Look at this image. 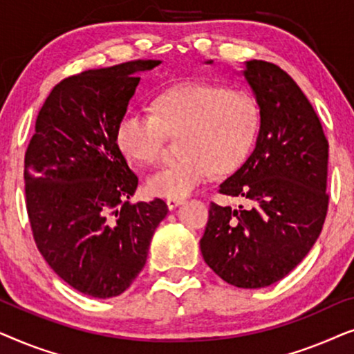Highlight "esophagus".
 <instances>
[{"instance_id":"obj_1","label":"esophagus","mask_w":354,"mask_h":354,"mask_svg":"<svg viewBox=\"0 0 354 354\" xmlns=\"http://www.w3.org/2000/svg\"><path fill=\"white\" fill-rule=\"evenodd\" d=\"M167 207L169 209H174V207H177L178 205H182L183 200L182 198H167Z\"/></svg>"}]
</instances>
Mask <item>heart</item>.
Instances as JSON below:
<instances>
[{"mask_svg": "<svg viewBox=\"0 0 354 354\" xmlns=\"http://www.w3.org/2000/svg\"><path fill=\"white\" fill-rule=\"evenodd\" d=\"M259 130V108L243 90L205 82L172 86L154 100V114L129 109L115 125L120 153L140 166L159 162L169 137L180 138L182 159L147 180L154 196L183 198L216 174L239 169Z\"/></svg>", "mask_w": 354, "mask_h": 354, "instance_id": "obj_1", "label": "heart"}]
</instances>
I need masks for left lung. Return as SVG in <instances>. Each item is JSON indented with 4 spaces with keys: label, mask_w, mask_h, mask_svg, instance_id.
<instances>
[{
    "label": "left lung",
    "mask_w": 354,
    "mask_h": 354,
    "mask_svg": "<svg viewBox=\"0 0 354 354\" xmlns=\"http://www.w3.org/2000/svg\"><path fill=\"white\" fill-rule=\"evenodd\" d=\"M243 75L259 106L256 147L219 193L239 207L209 206L200 240L206 264L227 283L263 288L301 263L327 216L328 142L321 120L287 72L248 61Z\"/></svg>",
    "instance_id": "left-lung-1"
}]
</instances>
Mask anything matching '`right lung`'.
<instances>
[{
  "label": "right lung",
  "mask_w": 354,
  "mask_h": 354,
  "mask_svg": "<svg viewBox=\"0 0 354 354\" xmlns=\"http://www.w3.org/2000/svg\"><path fill=\"white\" fill-rule=\"evenodd\" d=\"M161 61H129L61 80L37 115L26 151L27 214L50 268L79 292L113 298L142 272L162 200L130 203L138 177L115 143V125Z\"/></svg>",
  "instance_id": "1"
}]
</instances>
